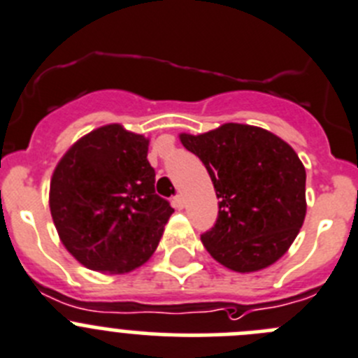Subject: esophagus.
I'll return each instance as SVG.
<instances>
[{
	"instance_id": "esophagus-1",
	"label": "esophagus",
	"mask_w": 358,
	"mask_h": 358,
	"mask_svg": "<svg viewBox=\"0 0 358 358\" xmlns=\"http://www.w3.org/2000/svg\"><path fill=\"white\" fill-rule=\"evenodd\" d=\"M173 206L178 210H182L183 206H185V201H183V196L182 194H176L175 198H173Z\"/></svg>"
}]
</instances>
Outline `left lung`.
Wrapping results in <instances>:
<instances>
[{
  "label": "left lung",
  "instance_id": "obj_1",
  "mask_svg": "<svg viewBox=\"0 0 358 358\" xmlns=\"http://www.w3.org/2000/svg\"><path fill=\"white\" fill-rule=\"evenodd\" d=\"M180 141L213 182L219 213L203 245L235 272L266 268L285 255L306 217V169L295 150L259 127L226 123Z\"/></svg>",
  "mask_w": 358,
  "mask_h": 358
}]
</instances>
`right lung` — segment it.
Masks as SVG:
<instances>
[{
	"mask_svg": "<svg viewBox=\"0 0 358 358\" xmlns=\"http://www.w3.org/2000/svg\"><path fill=\"white\" fill-rule=\"evenodd\" d=\"M148 139L106 125L79 139L51 178L58 235L86 268L123 273L148 262L175 210L155 194Z\"/></svg>",
	"mask_w": 358,
	"mask_h": 358,
	"instance_id": "right-lung-1",
	"label": "right lung"
}]
</instances>
